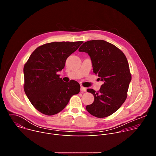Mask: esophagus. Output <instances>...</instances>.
<instances>
[{"instance_id": "obj_1", "label": "esophagus", "mask_w": 156, "mask_h": 156, "mask_svg": "<svg viewBox=\"0 0 156 156\" xmlns=\"http://www.w3.org/2000/svg\"><path fill=\"white\" fill-rule=\"evenodd\" d=\"M81 91L82 92H86V88L83 87V86H81Z\"/></svg>"}]
</instances>
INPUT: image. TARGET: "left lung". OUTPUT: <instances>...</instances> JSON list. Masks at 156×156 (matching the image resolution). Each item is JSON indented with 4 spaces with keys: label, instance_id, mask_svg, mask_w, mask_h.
Here are the masks:
<instances>
[{
    "label": "left lung",
    "instance_id": "8db88e82",
    "mask_svg": "<svg viewBox=\"0 0 156 156\" xmlns=\"http://www.w3.org/2000/svg\"><path fill=\"white\" fill-rule=\"evenodd\" d=\"M79 51L90 56L93 72L104 82L97 92L93 89L87 90L94 97L93 103L86 107L87 111L98 118L113 114L125 101L131 80L126 56L115 46L104 40L85 42Z\"/></svg>",
    "mask_w": 156,
    "mask_h": 156
}]
</instances>
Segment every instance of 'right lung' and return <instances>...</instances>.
<instances>
[{"label": "right lung", "instance_id": "right-lung-1", "mask_svg": "<svg viewBox=\"0 0 156 156\" xmlns=\"http://www.w3.org/2000/svg\"><path fill=\"white\" fill-rule=\"evenodd\" d=\"M83 41L53 42L37 48L24 66V91L30 101L41 113L53 115L62 111L73 95L80 91L74 80L63 81L57 73Z\"/></svg>", "mask_w": 156, "mask_h": 156}]
</instances>
